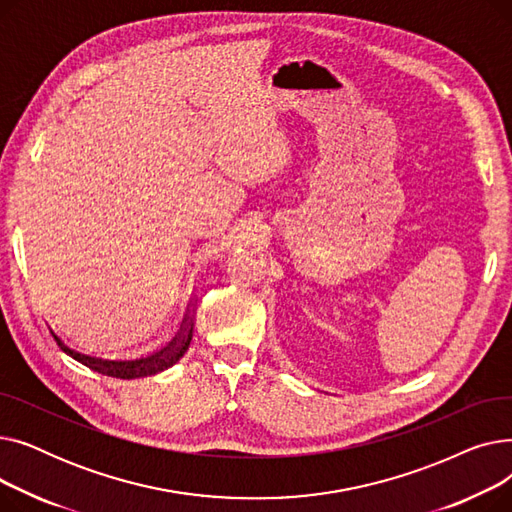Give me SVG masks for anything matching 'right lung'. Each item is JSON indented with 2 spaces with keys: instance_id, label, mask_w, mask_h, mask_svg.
Listing matches in <instances>:
<instances>
[{
  "instance_id": "add662e5",
  "label": "right lung",
  "mask_w": 512,
  "mask_h": 512,
  "mask_svg": "<svg viewBox=\"0 0 512 512\" xmlns=\"http://www.w3.org/2000/svg\"><path fill=\"white\" fill-rule=\"evenodd\" d=\"M193 326H195L193 317L186 313L178 334L166 346L157 348L155 353H151L147 357L130 359V361L114 359V357H101L97 353L80 351V348L66 344V340L58 332L51 330V334H53V338H56L58 346H62V351H66L72 359L87 365L89 369H93L101 375H110V378L134 380V378H147V375H155L159 371L172 367L174 363H178L182 359V355L188 351V344H191V340H193Z\"/></svg>"
}]
</instances>
